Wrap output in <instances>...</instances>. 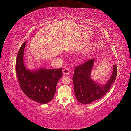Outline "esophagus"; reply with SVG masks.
<instances>
[{
    "label": "esophagus",
    "mask_w": 131,
    "mask_h": 131,
    "mask_svg": "<svg viewBox=\"0 0 131 131\" xmlns=\"http://www.w3.org/2000/svg\"><path fill=\"white\" fill-rule=\"evenodd\" d=\"M63 73L64 75H69L70 73V69L67 67L63 70Z\"/></svg>",
    "instance_id": "esophagus-1"
}]
</instances>
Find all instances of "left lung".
I'll use <instances>...</instances> for the list:
<instances>
[{
  "label": "left lung",
  "instance_id": "obj_1",
  "mask_svg": "<svg viewBox=\"0 0 131 131\" xmlns=\"http://www.w3.org/2000/svg\"><path fill=\"white\" fill-rule=\"evenodd\" d=\"M94 59H91L76 67L73 76L74 89L77 100L81 104H90L103 97L108 92L115 80L117 68L114 65L113 72L109 80L104 85H99L91 78V69Z\"/></svg>",
  "mask_w": 131,
  "mask_h": 131
}]
</instances>
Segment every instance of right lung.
I'll use <instances>...</instances> for the list:
<instances>
[{"mask_svg":"<svg viewBox=\"0 0 131 131\" xmlns=\"http://www.w3.org/2000/svg\"><path fill=\"white\" fill-rule=\"evenodd\" d=\"M27 41L19 49L16 61V72L19 86L26 96L35 102L46 104L52 100L58 81L62 77V68L35 70L27 69L23 63V52Z\"/></svg>","mask_w":131,"mask_h":131,"instance_id":"add662e5","label":"right lung"}]
</instances>
